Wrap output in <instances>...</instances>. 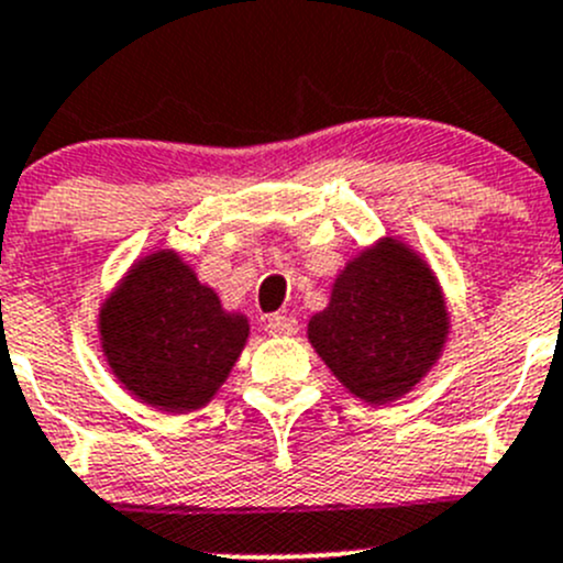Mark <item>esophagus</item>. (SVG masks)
I'll list each match as a JSON object with an SVG mask.
<instances>
[{"label":"esophagus","instance_id":"1","mask_svg":"<svg viewBox=\"0 0 563 563\" xmlns=\"http://www.w3.org/2000/svg\"><path fill=\"white\" fill-rule=\"evenodd\" d=\"M297 318L291 316H272L269 321H266V332H269L272 338H291V334H297Z\"/></svg>","mask_w":563,"mask_h":563}]
</instances>
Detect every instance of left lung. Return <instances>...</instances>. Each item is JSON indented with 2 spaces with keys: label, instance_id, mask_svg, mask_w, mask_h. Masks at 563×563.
I'll list each match as a JSON object with an SVG mask.
<instances>
[{
  "label": "left lung",
  "instance_id": "left-lung-1",
  "mask_svg": "<svg viewBox=\"0 0 563 563\" xmlns=\"http://www.w3.org/2000/svg\"><path fill=\"white\" fill-rule=\"evenodd\" d=\"M452 318L444 288L400 236H382L345 261L308 340L360 400L387 406L408 395L444 354Z\"/></svg>",
  "mask_w": 563,
  "mask_h": 563
}]
</instances>
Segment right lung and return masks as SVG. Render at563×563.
<instances>
[{
    "label": "right lung",
    "mask_w": 563,
    "mask_h": 563,
    "mask_svg": "<svg viewBox=\"0 0 563 563\" xmlns=\"http://www.w3.org/2000/svg\"><path fill=\"white\" fill-rule=\"evenodd\" d=\"M98 334L122 389L163 413H187L231 376L250 321L225 310L176 250L161 247L135 258L100 302Z\"/></svg>",
    "instance_id": "right-lung-1"
}]
</instances>
